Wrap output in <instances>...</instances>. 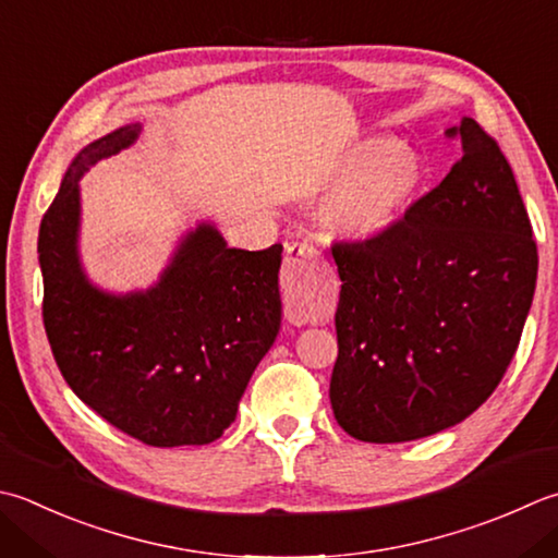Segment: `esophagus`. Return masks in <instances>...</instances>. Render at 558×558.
<instances>
[{"instance_id":"esophagus-1","label":"esophagus","mask_w":558,"mask_h":558,"mask_svg":"<svg viewBox=\"0 0 558 558\" xmlns=\"http://www.w3.org/2000/svg\"><path fill=\"white\" fill-rule=\"evenodd\" d=\"M282 300L292 322H319L333 298V272L312 244L294 242L288 246L280 270Z\"/></svg>"}]
</instances>
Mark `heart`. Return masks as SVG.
<instances>
[{
  "label": "heart",
  "instance_id": "1",
  "mask_svg": "<svg viewBox=\"0 0 558 558\" xmlns=\"http://www.w3.org/2000/svg\"><path fill=\"white\" fill-rule=\"evenodd\" d=\"M336 177L343 181L324 201L322 220L336 236L367 242L407 215L425 183V163L409 145L369 137L338 159Z\"/></svg>",
  "mask_w": 558,
  "mask_h": 558
}]
</instances>
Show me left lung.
<instances>
[{"label":"left lung","instance_id":"8db88e82","mask_svg":"<svg viewBox=\"0 0 558 558\" xmlns=\"http://www.w3.org/2000/svg\"><path fill=\"white\" fill-rule=\"evenodd\" d=\"M462 159L403 220L336 244L341 276L331 409L363 442H409L482 407L518 351L537 242L498 142L462 118Z\"/></svg>","mask_w":558,"mask_h":558}]
</instances>
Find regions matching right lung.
Returning <instances> with one entry per match:
<instances>
[{
    "instance_id": "add662e5",
    "label": "right lung",
    "mask_w": 558,
    "mask_h": 558,
    "mask_svg": "<svg viewBox=\"0 0 558 558\" xmlns=\"http://www.w3.org/2000/svg\"><path fill=\"white\" fill-rule=\"evenodd\" d=\"M140 125L86 145L43 215V324L64 381L86 407L151 447L207 445L280 329L282 246L229 248L213 225L183 236L155 288L111 294L80 264V179L133 145Z\"/></svg>"
}]
</instances>
